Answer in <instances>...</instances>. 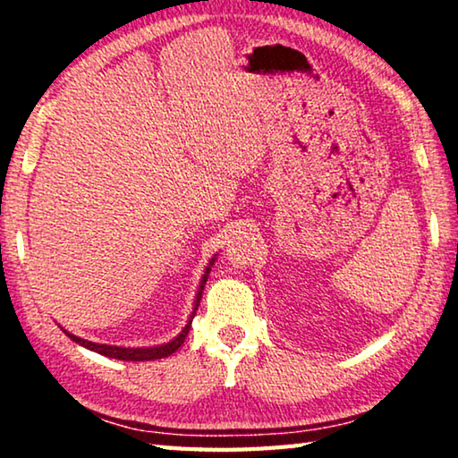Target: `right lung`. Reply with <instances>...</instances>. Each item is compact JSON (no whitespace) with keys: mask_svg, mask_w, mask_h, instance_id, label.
<instances>
[{"mask_svg":"<svg viewBox=\"0 0 458 458\" xmlns=\"http://www.w3.org/2000/svg\"><path fill=\"white\" fill-rule=\"evenodd\" d=\"M212 260H214V259H212ZM210 265H212V262H210ZM208 273H210V268H206V275H204V278H201V284H199V291H198V297H196V305H193V313H191V317H190L188 325H185L180 335H177L174 341H169V344H165V345H157V347H137V350H133V347H117V345L92 344V341L76 337V335H72V333H68V331H64V333H66V335L71 337L72 341H76V344H81L82 347H87V350H92V352H97V353H100V355H106V358L123 360V361H151V360L167 358V355H172L174 352L180 350L182 344L185 341V337H188L190 327H191V319H193V315H196V309H198V305H199L201 291H204Z\"/></svg>","mask_w":458,"mask_h":458,"instance_id":"add662e5","label":"right lung"}]
</instances>
